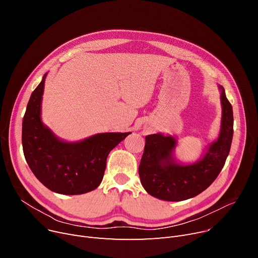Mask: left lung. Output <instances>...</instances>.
I'll return each mask as SVG.
<instances>
[{"instance_id":"obj_1","label":"left lung","mask_w":258,"mask_h":258,"mask_svg":"<svg viewBox=\"0 0 258 258\" xmlns=\"http://www.w3.org/2000/svg\"><path fill=\"white\" fill-rule=\"evenodd\" d=\"M221 90L222 124L219 138L206 154L192 164H181L173 157L177 140L162 134L145 137L144 153L139 165L141 184L151 196L169 202L194 198L207 189L225 165L233 138L232 105Z\"/></svg>"}]
</instances>
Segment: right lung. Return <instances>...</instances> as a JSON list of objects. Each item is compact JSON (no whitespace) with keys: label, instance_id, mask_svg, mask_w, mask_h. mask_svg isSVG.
<instances>
[{"label":"right lung","instance_id":"add662e5","mask_svg":"<svg viewBox=\"0 0 258 258\" xmlns=\"http://www.w3.org/2000/svg\"><path fill=\"white\" fill-rule=\"evenodd\" d=\"M32 92L23 119L25 159L37 180L60 195H83L102 181L106 158L131 133H102L78 142L57 138L40 118L45 79Z\"/></svg>","mask_w":258,"mask_h":258}]
</instances>
